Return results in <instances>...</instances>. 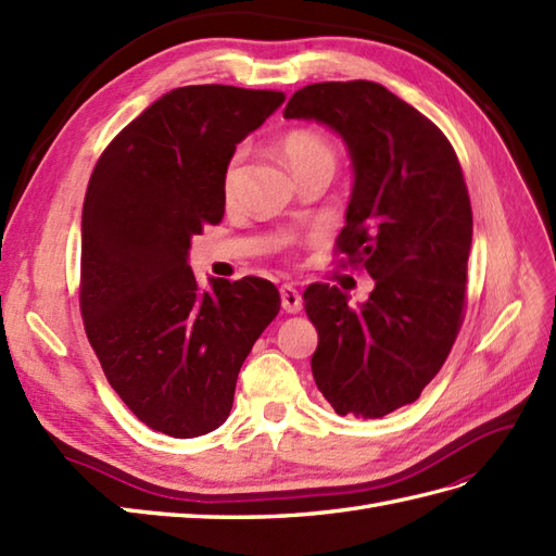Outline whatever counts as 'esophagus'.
Wrapping results in <instances>:
<instances>
[{
	"label": "esophagus",
	"mask_w": 556,
	"mask_h": 556,
	"mask_svg": "<svg viewBox=\"0 0 556 556\" xmlns=\"http://www.w3.org/2000/svg\"><path fill=\"white\" fill-rule=\"evenodd\" d=\"M279 293H281V307L283 309H287V312H301L303 309V295L295 287H291V283H283Z\"/></svg>",
	"instance_id": "1"
}]
</instances>
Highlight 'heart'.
Instances as JSON below:
<instances>
[{
	"label": "heart",
	"mask_w": 556,
	"mask_h": 556,
	"mask_svg": "<svg viewBox=\"0 0 556 556\" xmlns=\"http://www.w3.org/2000/svg\"><path fill=\"white\" fill-rule=\"evenodd\" d=\"M279 150L283 154V160L291 166L293 176L298 170H303L307 166H315V164H331L336 166V150L329 140L324 136L315 134V131H307V129H295L291 134H287L279 142ZM241 160V152H237L230 164H227L225 170V188L230 190L232 178H235V168Z\"/></svg>",
	"instance_id": "obj_1"
}]
</instances>
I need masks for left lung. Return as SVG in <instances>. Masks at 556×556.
Masks as SVG:
<instances>
[{
    "label": "left lung",
    "instance_id": "obj_1",
    "mask_svg": "<svg viewBox=\"0 0 556 556\" xmlns=\"http://www.w3.org/2000/svg\"><path fill=\"white\" fill-rule=\"evenodd\" d=\"M283 119L329 126L352 162L338 249L376 289L359 307L329 283L303 293L319 333L312 376L336 414L382 418L416 402L458 336L472 206L451 142L376 81H321L295 91Z\"/></svg>",
    "mask_w": 556,
    "mask_h": 556
}]
</instances>
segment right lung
<instances>
[{"label":"right lung","mask_w":556,"mask_h":556,"mask_svg":"<svg viewBox=\"0 0 556 556\" xmlns=\"http://www.w3.org/2000/svg\"><path fill=\"white\" fill-rule=\"evenodd\" d=\"M281 91L180 87L140 112L98 160L81 211V317L122 402L156 432L192 439L230 416L239 368L279 312L273 281L208 277L192 237L225 213L237 142Z\"/></svg>","instance_id":"obj_1"}]
</instances>
